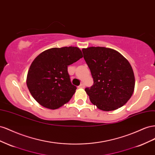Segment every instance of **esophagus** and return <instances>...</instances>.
I'll return each mask as SVG.
<instances>
[{"mask_svg": "<svg viewBox=\"0 0 155 155\" xmlns=\"http://www.w3.org/2000/svg\"><path fill=\"white\" fill-rule=\"evenodd\" d=\"M84 87H85L84 86V84H83V83L81 84L78 86L79 88H84Z\"/></svg>", "mask_w": 155, "mask_h": 155, "instance_id": "34e87169", "label": "esophagus"}]
</instances>
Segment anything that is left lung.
Segmentation results:
<instances>
[{
    "instance_id": "8db88e82",
    "label": "left lung",
    "mask_w": 155,
    "mask_h": 155,
    "mask_svg": "<svg viewBox=\"0 0 155 155\" xmlns=\"http://www.w3.org/2000/svg\"><path fill=\"white\" fill-rule=\"evenodd\" d=\"M94 85L86 87L91 103L103 111H112L125 104L133 94L135 78L130 63L112 48H82Z\"/></svg>"
}]
</instances>
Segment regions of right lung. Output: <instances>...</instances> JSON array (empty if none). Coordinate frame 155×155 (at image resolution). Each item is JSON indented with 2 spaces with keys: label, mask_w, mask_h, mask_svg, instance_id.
Instances as JSON below:
<instances>
[{
  "label": "right lung",
  "mask_w": 155,
  "mask_h": 155,
  "mask_svg": "<svg viewBox=\"0 0 155 155\" xmlns=\"http://www.w3.org/2000/svg\"><path fill=\"white\" fill-rule=\"evenodd\" d=\"M77 47L51 48L39 54L26 77L29 91L42 107L55 110L68 103L77 87L70 81L68 66L82 58Z\"/></svg>",
  "instance_id": "right-lung-1"
}]
</instances>
